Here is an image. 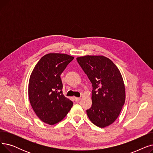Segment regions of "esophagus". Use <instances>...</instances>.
Wrapping results in <instances>:
<instances>
[{
  "label": "esophagus",
  "instance_id": "obj_1",
  "mask_svg": "<svg viewBox=\"0 0 153 153\" xmlns=\"http://www.w3.org/2000/svg\"><path fill=\"white\" fill-rule=\"evenodd\" d=\"M74 100L76 102H79L80 100V99H81V98H80V97H74Z\"/></svg>",
  "mask_w": 153,
  "mask_h": 153
}]
</instances>
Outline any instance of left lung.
<instances>
[{"label": "left lung", "mask_w": 153, "mask_h": 153, "mask_svg": "<svg viewBox=\"0 0 153 153\" xmlns=\"http://www.w3.org/2000/svg\"><path fill=\"white\" fill-rule=\"evenodd\" d=\"M77 61L92 84V107L87 110L91 121L100 128L113 123L125 102V87L115 64L103 56L87 55Z\"/></svg>", "instance_id": "obj_1"}]
</instances>
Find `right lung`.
Returning <instances> with one entry per match:
<instances>
[{
	"label": "right lung",
	"instance_id": "obj_1",
	"mask_svg": "<svg viewBox=\"0 0 153 153\" xmlns=\"http://www.w3.org/2000/svg\"><path fill=\"white\" fill-rule=\"evenodd\" d=\"M74 57L49 53L40 59L32 71L28 84L31 105L44 123L54 125L66 116L73 103L62 94L60 76Z\"/></svg>",
	"mask_w": 153,
	"mask_h": 153
}]
</instances>
